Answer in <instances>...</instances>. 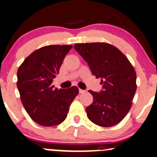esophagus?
<instances>
[{
	"mask_svg": "<svg viewBox=\"0 0 157 157\" xmlns=\"http://www.w3.org/2000/svg\"><path fill=\"white\" fill-rule=\"evenodd\" d=\"M85 90H81V89H79V93H85Z\"/></svg>",
	"mask_w": 157,
	"mask_h": 157,
	"instance_id": "1",
	"label": "esophagus"
}]
</instances>
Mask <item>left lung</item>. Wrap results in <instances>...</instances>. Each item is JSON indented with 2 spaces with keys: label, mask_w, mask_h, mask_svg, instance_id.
Here are the masks:
<instances>
[{
  "label": "left lung",
  "mask_w": 157,
  "mask_h": 157,
  "mask_svg": "<svg viewBox=\"0 0 157 157\" xmlns=\"http://www.w3.org/2000/svg\"><path fill=\"white\" fill-rule=\"evenodd\" d=\"M74 48L103 86L99 93L89 90L93 102L86 108L87 117L101 127L117 124L132 107L137 88L134 67L117 47L106 43L78 44Z\"/></svg>",
  "instance_id": "obj_1"
}]
</instances>
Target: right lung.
I'll return each mask as SVG.
<instances>
[{
    "instance_id": "obj_1",
    "label": "right lung",
    "mask_w": 157,
    "mask_h": 157,
    "mask_svg": "<svg viewBox=\"0 0 157 157\" xmlns=\"http://www.w3.org/2000/svg\"><path fill=\"white\" fill-rule=\"evenodd\" d=\"M71 45H50L32 53L17 72V87L25 110L40 125H57L67 117L78 89H54L53 78L59 73Z\"/></svg>"
}]
</instances>
